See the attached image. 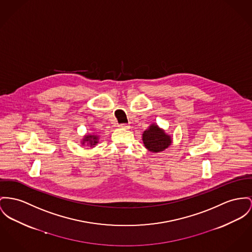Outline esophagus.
Wrapping results in <instances>:
<instances>
[{
	"label": "esophagus",
	"instance_id": "34e87169",
	"mask_svg": "<svg viewBox=\"0 0 252 252\" xmlns=\"http://www.w3.org/2000/svg\"><path fill=\"white\" fill-rule=\"evenodd\" d=\"M118 127L122 128V129H129L130 128V126L128 124H126V123H121V124L118 125Z\"/></svg>",
	"mask_w": 252,
	"mask_h": 252
}]
</instances>
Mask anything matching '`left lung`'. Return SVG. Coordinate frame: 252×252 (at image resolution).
I'll return each instance as SVG.
<instances>
[{
    "label": "left lung",
    "mask_w": 252,
    "mask_h": 252,
    "mask_svg": "<svg viewBox=\"0 0 252 252\" xmlns=\"http://www.w3.org/2000/svg\"><path fill=\"white\" fill-rule=\"evenodd\" d=\"M142 140L145 147L151 152L163 151L172 141L171 137L157 125H151L148 130L144 131Z\"/></svg>",
    "instance_id": "1"
}]
</instances>
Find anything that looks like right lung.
<instances>
[{
	"instance_id": "right-lung-1",
	"label": "right lung",
	"mask_w": 252,
	"mask_h": 252,
	"mask_svg": "<svg viewBox=\"0 0 252 252\" xmlns=\"http://www.w3.org/2000/svg\"><path fill=\"white\" fill-rule=\"evenodd\" d=\"M97 139H98V136H96V135H85L83 143L88 142V144L93 146L97 143Z\"/></svg>"
}]
</instances>
